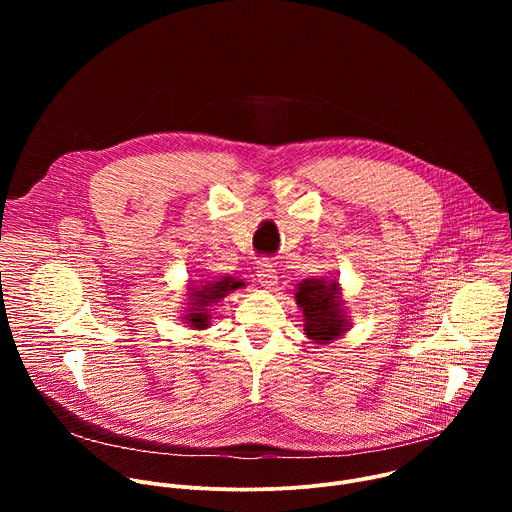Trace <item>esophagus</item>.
I'll use <instances>...</instances> for the list:
<instances>
[{"label":"esophagus","mask_w":512,"mask_h":512,"mask_svg":"<svg viewBox=\"0 0 512 512\" xmlns=\"http://www.w3.org/2000/svg\"><path fill=\"white\" fill-rule=\"evenodd\" d=\"M257 281L265 287H273L277 283V271L273 263H261L257 267Z\"/></svg>","instance_id":"1"}]
</instances>
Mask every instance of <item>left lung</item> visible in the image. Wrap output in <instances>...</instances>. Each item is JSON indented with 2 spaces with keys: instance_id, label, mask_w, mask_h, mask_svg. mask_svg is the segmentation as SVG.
Here are the masks:
<instances>
[{
  "instance_id": "obj_1",
  "label": "left lung",
  "mask_w": 512,
  "mask_h": 512,
  "mask_svg": "<svg viewBox=\"0 0 512 512\" xmlns=\"http://www.w3.org/2000/svg\"><path fill=\"white\" fill-rule=\"evenodd\" d=\"M296 304L304 316V332L316 344H330L350 328L336 279H304L296 287Z\"/></svg>"
}]
</instances>
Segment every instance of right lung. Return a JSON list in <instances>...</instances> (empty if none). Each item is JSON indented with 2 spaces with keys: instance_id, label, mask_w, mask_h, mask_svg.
Here are the masks:
<instances>
[{
  "instance_id": "add662e5",
  "label": "right lung",
  "mask_w": 512,
  "mask_h": 512,
  "mask_svg": "<svg viewBox=\"0 0 512 512\" xmlns=\"http://www.w3.org/2000/svg\"><path fill=\"white\" fill-rule=\"evenodd\" d=\"M245 287V281L235 275H221L210 277L202 281H190L188 287V300L186 310L182 314L184 324H188L192 330H204L210 326L212 308L221 302L231 291Z\"/></svg>"
}]
</instances>
